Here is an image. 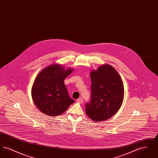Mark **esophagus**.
Here are the masks:
<instances>
[{
	"instance_id": "34e87169",
	"label": "esophagus",
	"mask_w": 158,
	"mask_h": 158,
	"mask_svg": "<svg viewBox=\"0 0 158 158\" xmlns=\"http://www.w3.org/2000/svg\"><path fill=\"white\" fill-rule=\"evenodd\" d=\"M76 101H77V102H78V103H82L83 99L82 98H79V99H77L76 100Z\"/></svg>"
}]
</instances>
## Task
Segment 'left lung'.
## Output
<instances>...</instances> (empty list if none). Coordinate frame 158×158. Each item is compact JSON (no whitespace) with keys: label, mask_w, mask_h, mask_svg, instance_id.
I'll return each instance as SVG.
<instances>
[{"label":"left lung","mask_w":158,"mask_h":158,"mask_svg":"<svg viewBox=\"0 0 158 158\" xmlns=\"http://www.w3.org/2000/svg\"><path fill=\"white\" fill-rule=\"evenodd\" d=\"M91 95L86 102L85 111L94 121L109 119L122 105L124 86L120 76L108 64L99 67L90 72Z\"/></svg>","instance_id":"left-lung-1"}]
</instances>
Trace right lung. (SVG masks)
Returning <instances> with one entry per match:
<instances>
[{
    "mask_svg": "<svg viewBox=\"0 0 158 158\" xmlns=\"http://www.w3.org/2000/svg\"><path fill=\"white\" fill-rule=\"evenodd\" d=\"M73 70H66L59 64H53L44 69L35 78L31 94L38 108L49 116L64 113L75 101L68 94L64 80Z\"/></svg>",
    "mask_w": 158,
    "mask_h": 158,
    "instance_id": "right-lung-1",
    "label": "right lung"
}]
</instances>
